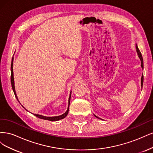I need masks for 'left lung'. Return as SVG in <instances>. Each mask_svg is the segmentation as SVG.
Wrapping results in <instances>:
<instances>
[{"label":"left lung","instance_id":"obj_1","mask_svg":"<svg viewBox=\"0 0 153 153\" xmlns=\"http://www.w3.org/2000/svg\"><path fill=\"white\" fill-rule=\"evenodd\" d=\"M135 46H136V51H137V53L138 55V56H139V58H140V62H141V67H142V68H144V63H143V58L142 56V54H141L140 50H139V48H138L137 44H135ZM143 81H144V76H143V74H142V77H141V86H142V85H143ZM94 116L97 118H99L95 114H94ZM99 119H100V118H99Z\"/></svg>","mask_w":153,"mask_h":153}]
</instances>
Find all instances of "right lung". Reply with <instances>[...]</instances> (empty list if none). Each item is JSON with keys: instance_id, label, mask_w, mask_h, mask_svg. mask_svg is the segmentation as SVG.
Wrapping results in <instances>:
<instances>
[{"instance_id": "1", "label": "right lung", "mask_w": 153, "mask_h": 153, "mask_svg": "<svg viewBox=\"0 0 153 153\" xmlns=\"http://www.w3.org/2000/svg\"><path fill=\"white\" fill-rule=\"evenodd\" d=\"M13 60H14V58H12V61H11V86H12V88H13V90L14 91V95H15L16 98H17V100H18V97L16 95V91H15V87H14V74H13ZM71 92L70 93V95H69V98H68V108H67V110L66 111V112L65 113H63V114L60 115V116H52V117H48V116H42V115H39V114H33L34 116H36V117L40 118V119H42V120H49V121H59L60 120L63 119V118H65L68 113V109H69V105H70V100H71ZM19 102V100H18ZM23 106V105H22ZM23 108H25L23 106ZM27 110V109H26Z\"/></svg>"}]
</instances>
